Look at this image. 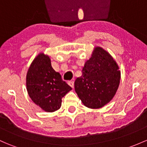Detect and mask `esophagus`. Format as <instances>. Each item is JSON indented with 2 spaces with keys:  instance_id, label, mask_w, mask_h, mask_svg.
<instances>
[{
  "instance_id": "34e87169",
  "label": "esophagus",
  "mask_w": 147,
  "mask_h": 147,
  "mask_svg": "<svg viewBox=\"0 0 147 147\" xmlns=\"http://www.w3.org/2000/svg\"><path fill=\"white\" fill-rule=\"evenodd\" d=\"M67 84H68L72 88L74 87V81H68L67 82Z\"/></svg>"
}]
</instances>
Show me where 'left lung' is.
<instances>
[{"label":"left lung","instance_id":"left-lung-1","mask_svg":"<svg viewBox=\"0 0 147 147\" xmlns=\"http://www.w3.org/2000/svg\"><path fill=\"white\" fill-rule=\"evenodd\" d=\"M82 72L75 82V90L84 106L99 109L112 100L120 84V71L109 52L94 48Z\"/></svg>","mask_w":147,"mask_h":147}]
</instances>
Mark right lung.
<instances>
[{"instance_id":"obj_1","label":"right lung","mask_w":147,"mask_h":147,"mask_svg":"<svg viewBox=\"0 0 147 147\" xmlns=\"http://www.w3.org/2000/svg\"><path fill=\"white\" fill-rule=\"evenodd\" d=\"M26 86L32 101L46 112L61 108L62 98L72 88L54 70L49 55L40 53L32 61L26 77Z\"/></svg>"}]
</instances>
